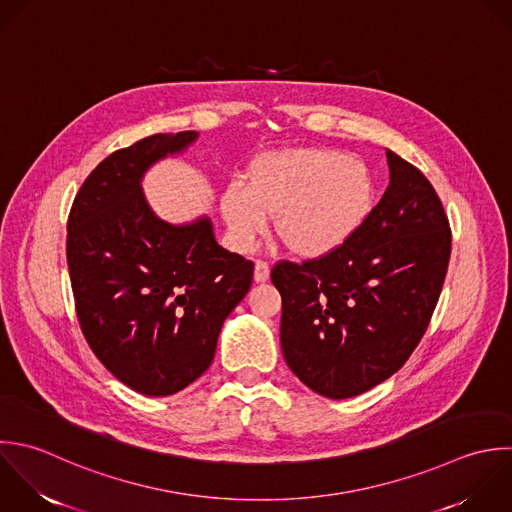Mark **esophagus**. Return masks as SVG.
Instances as JSON below:
<instances>
[{
    "instance_id": "esophagus-1",
    "label": "esophagus",
    "mask_w": 512,
    "mask_h": 512,
    "mask_svg": "<svg viewBox=\"0 0 512 512\" xmlns=\"http://www.w3.org/2000/svg\"><path fill=\"white\" fill-rule=\"evenodd\" d=\"M267 279H269V263L257 261L255 263V281L257 283H265Z\"/></svg>"
}]
</instances>
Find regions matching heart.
I'll return each instance as SVG.
<instances>
[{
    "label": "heart",
    "mask_w": 512,
    "mask_h": 512,
    "mask_svg": "<svg viewBox=\"0 0 512 512\" xmlns=\"http://www.w3.org/2000/svg\"><path fill=\"white\" fill-rule=\"evenodd\" d=\"M375 195L373 175L357 157L321 147L279 149L249 163L245 185L225 187L221 213L243 251L255 247L275 217L283 245L317 259L359 233L373 213Z\"/></svg>",
    "instance_id": "heart-1"
}]
</instances>
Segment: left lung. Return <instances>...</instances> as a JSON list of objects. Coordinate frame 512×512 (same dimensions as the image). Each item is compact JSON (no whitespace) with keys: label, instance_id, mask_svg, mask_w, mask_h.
Here are the masks:
<instances>
[{"label":"left lung","instance_id":"obj_1","mask_svg":"<svg viewBox=\"0 0 512 512\" xmlns=\"http://www.w3.org/2000/svg\"><path fill=\"white\" fill-rule=\"evenodd\" d=\"M391 181L359 233L303 263L279 261L281 349L289 369L329 399L357 397L411 357L437 307L451 227L429 179L387 149Z\"/></svg>","mask_w":512,"mask_h":512}]
</instances>
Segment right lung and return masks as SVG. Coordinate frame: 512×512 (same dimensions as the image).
<instances>
[{
	"mask_svg": "<svg viewBox=\"0 0 512 512\" xmlns=\"http://www.w3.org/2000/svg\"><path fill=\"white\" fill-rule=\"evenodd\" d=\"M197 131L157 133L105 157L67 219L79 327L103 367L147 397L173 395L215 357L223 321L251 289L253 263L223 249L209 217L185 225L149 207L145 171Z\"/></svg>",
	"mask_w": 512,
	"mask_h": 512,
	"instance_id": "obj_1",
	"label": "right lung"
}]
</instances>
